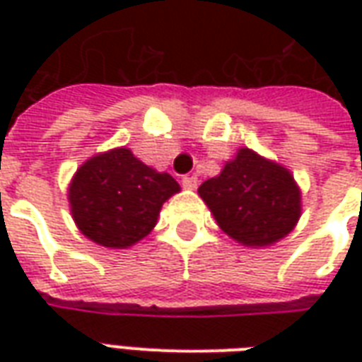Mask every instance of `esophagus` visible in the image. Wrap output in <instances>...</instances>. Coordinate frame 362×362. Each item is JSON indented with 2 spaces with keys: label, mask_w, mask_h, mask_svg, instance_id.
Returning <instances> with one entry per match:
<instances>
[{
  "label": "esophagus",
  "mask_w": 362,
  "mask_h": 362,
  "mask_svg": "<svg viewBox=\"0 0 362 362\" xmlns=\"http://www.w3.org/2000/svg\"><path fill=\"white\" fill-rule=\"evenodd\" d=\"M182 186L186 189L197 188V178L196 176H184V178H182Z\"/></svg>",
  "instance_id": "34e87169"
}]
</instances>
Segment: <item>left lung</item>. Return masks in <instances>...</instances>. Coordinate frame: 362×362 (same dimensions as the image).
<instances>
[{"label":"left lung","mask_w":362,"mask_h":362,"mask_svg":"<svg viewBox=\"0 0 362 362\" xmlns=\"http://www.w3.org/2000/svg\"><path fill=\"white\" fill-rule=\"evenodd\" d=\"M197 192L219 227L246 246L277 243L300 217V192L291 173L250 149L238 151Z\"/></svg>","instance_id":"left-lung-1"}]
</instances>
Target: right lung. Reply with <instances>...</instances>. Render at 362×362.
Returning <instances> with one entry per match:
<instances>
[{
  "label": "right lung",
  "mask_w": 362,
  "mask_h": 362,
  "mask_svg": "<svg viewBox=\"0 0 362 362\" xmlns=\"http://www.w3.org/2000/svg\"><path fill=\"white\" fill-rule=\"evenodd\" d=\"M180 189L122 147L93 157L69 186L71 213L81 233L106 248H127L151 233L158 211Z\"/></svg>",
  "instance_id": "obj_1"
}]
</instances>
